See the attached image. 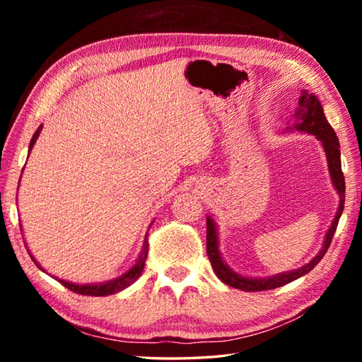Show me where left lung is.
<instances>
[{
	"instance_id": "obj_1",
	"label": "left lung",
	"mask_w": 362,
	"mask_h": 362,
	"mask_svg": "<svg viewBox=\"0 0 362 362\" xmlns=\"http://www.w3.org/2000/svg\"><path fill=\"white\" fill-rule=\"evenodd\" d=\"M296 119L297 122L293 124V127H291V129L316 136V139L320 140L324 146V151H326V156H327L330 179H332L337 193L340 196L339 209H337L335 218L332 220V225H330V228L327 231L326 240H324L322 249L317 252V255L313 260H310V263H306V265H303L302 268L292 269V272H286L281 274H274V276H269V278H260V279L241 276V274L233 272L230 267H226V263L222 260V255H220V250H218V238H217L216 223H214V220L211 217H207L206 218L207 257H209L211 265L214 268V272H216L217 278L222 281V283L235 287V289H241L246 292L269 291L305 276L306 273H310L311 269L321 262L324 254L327 252L330 241H332L334 233L337 230V225H339V218L343 212V204H345V177H343V173H341L339 139H337L335 131L326 119V115L322 112L321 102L316 99V95L308 94V90H302V97L298 99V110L296 113Z\"/></svg>"
}]
</instances>
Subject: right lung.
Instances as JSON below:
<instances>
[{"label": "right lung", "mask_w": 362, "mask_h": 362, "mask_svg": "<svg viewBox=\"0 0 362 362\" xmlns=\"http://www.w3.org/2000/svg\"><path fill=\"white\" fill-rule=\"evenodd\" d=\"M42 129V126H40L38 129H36V132L33 134L32 140H30V146H28V153L32 151L33 145L36 142V139H38L40 132ZM21 182V180H19ZM27 247V246H25ZM30 254V252H28ZM146 255H148V235H145V240H144V246H142V252H140L139 259L136 262V265H134L129 272H126L124 274H121V276H118L116 279H112V281H107V283H100V284H73V283H69V281H64V279H57L60 284L65 286L66 289H70L73 292L76 293H81V296H93V297H103V296H112V293H116L119 292L122 289H126V287H129L134 281H137L140 274H142L144 272V267H145V260H146ZM30 257L33 259V255L30 254ZM35 262V265L40 267V263ZM42 269V268H41ZM45 272V269H42Z\"/></svg>", "instance_id": "add662e5"}]
</instances>
